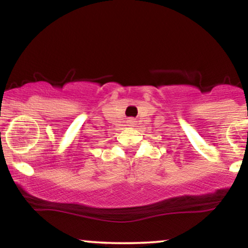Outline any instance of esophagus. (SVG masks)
Wrapping results in <instances>:
<instances>
[{
	"instance_id": "obj_1",
	"label": "esophagus",
	"mask_w": 248,
	"mask_h": 248,
	"mask_svg": "<svg viewBox=\"0 0 248 248\" xmlns=\"http://www.w3.org/2000/svg\"><path fill=\"white\" fill-rule=\"evenodd\" d=\"M135 122H137V121H135L134 118H128V120H127V126H134V125L137 124Z\"/></svg>"
}]
</instances>
